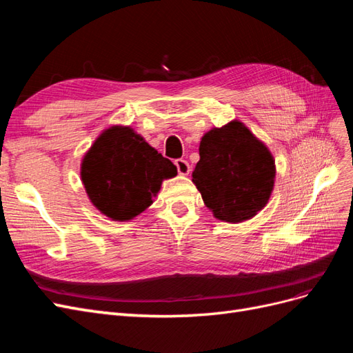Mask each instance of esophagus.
I'll list each match as a JSON object with an SVG mask.
<instances>
[{"label":"esophagus","mask_w":353,"mask_h":353,"mask_svg":"<svg viewBox=\"0 0 353 353\" xmlns=\"http://www.w3.org/2000/svg\"><path fill=\"white\" fill-rule=\"evenodd\" d=\"M175 166H176L178 172H179L181 175H188V174H190V165H188L187 160H184V159H176V160H175Z\"/></svg>","instance_id":"1"}]
</instances>
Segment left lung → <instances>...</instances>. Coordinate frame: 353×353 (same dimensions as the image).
<instances>
[{
	"instance_id": "1",
	"label": "left lung",
	"mask_w": 353,
	"mask_h": 353,
	"mask_svg": "<svg viewBox=\"0 0 353 353\" xmlns=\"http://www.w3.org/2000/svg\"><path fill=\"white\" fill-rule=\"evenodd\" d=\"M193 183L215 218L243 222L265 208L274 188L271 152L241 122L203 135Z\"/></svg>"
}]
</instances>
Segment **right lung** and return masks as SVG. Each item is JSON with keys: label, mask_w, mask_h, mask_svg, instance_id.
<instances>
[{"label": "right lung", "mask_w": 353, "mask_h": 353, "mask_svg": "<svg viewBox=\"0 0 353 353\" xmlns=\"http://www.w3.org/2000/svg\"><path fill=\"white\" fill-rule=\"evenodd\" d=\"M176 166L130 126L105 130L85 154L81 178L92 205L113 221H130L153 203Z\"/></svg>", "instance_id": "add662e5"}]
</instances>
